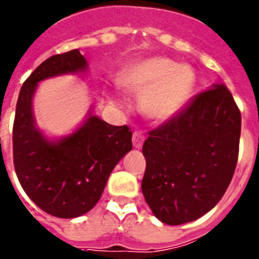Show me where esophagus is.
Returning <instances> with one entry per match:
<instances>
[{
    "label": "esophagus",
    "instance_id": "1",
    "mask_svg": "<svg viewBox=\"0 0 259 259\" xmlns=\"http://www.w3.org/2000/svg\"><path fill=\"white\" fill-rule=\"evenodd\" d=\"M144 140H145V137H144V135L141 134V132H134V135H132V144H134V146L136 149H141Z\"/></svg>",
    "mask_w": 259,
    "mask_h": 259
}]
</instances>
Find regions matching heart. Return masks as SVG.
Here are the masks:
<instances>
[{
    "instance_id": "heart-1",
    "label": "heart",
    "mask_w": 259,
    "mask_h": 259,
    "mask_svg": "<svg viewBox=\"0 0 259 259\" xmlns=\"http://www.w3.org/2000/svg\"><path fill=\"white\" fill-rule=\"evenodd\" d=\"M119 84L128 92L144 95L145 115L168 120L187 106L196 85V72L189 65H179L167 57H150L124 68Z\"/></svg>"
}]
</instances>
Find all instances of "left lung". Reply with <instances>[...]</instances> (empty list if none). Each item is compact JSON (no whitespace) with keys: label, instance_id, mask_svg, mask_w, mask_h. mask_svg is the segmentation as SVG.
Masks as SVG:
<instances>
[{"label":"left lung","instance_id":"8db88e82","mask_svg":"<svg viewBox=\"0 0 259 259\" xmlns=\"http://www.w3.org/2000/svg\"><path fill=\"white\" fill-rule=\"evenodd\" d=\"M240 132L241 114L224 84L149 132L141 191L162 223L196 221L219 202L236 168Z\"/></svg>","mask_w":259,"mask_h":259}]
</instances>
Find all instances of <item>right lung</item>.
<instances>
[{
  "mask_svg": "<svg viewBox=\"0 0 259 259\" xmlns=\"http://www.w3.org/2000/svg\"><path fill=\"white\" fill-rule=\"evenodd\" d=\"M88 70L79 49L44 61L19 92L13 128L14 167L22 188L48 214L71 219L95 207L110 174L132 149L127 125H111L91 107L72 134L49 139L36 124L32 102L40 81Z\"/></svg>",
  "mask_w": 259,
  "mask_h": 259,
  "instance_id": "obj_1",
  "label": "right lung"
}]
</instances>
